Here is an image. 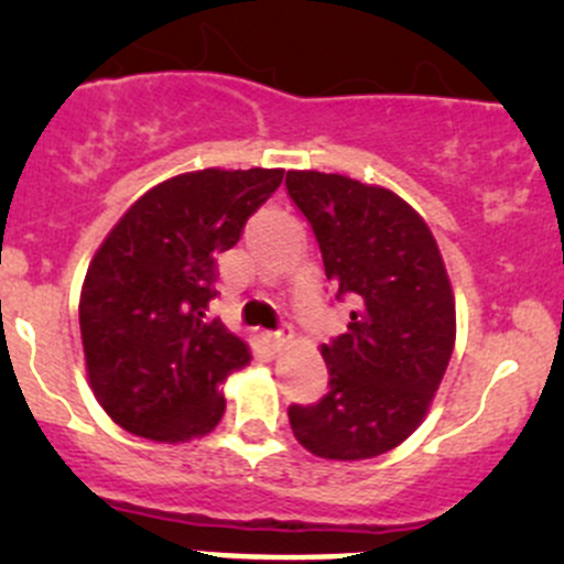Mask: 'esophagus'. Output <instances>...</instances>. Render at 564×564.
Listing matches in <instances>:
<instances>
[{"label": "esophagus", "instance_id": "esophagus-1", "mask_svg": "<svg viewBox=\"0 0 564 564\" xmlns=\"http://www.w3.org/2000/svg\"><path fill=\"white\" fill-rule=\"evenodd\" d=\"M264 340H267V346H270V349H283V346L289 344V340H292V329L289 327H278L275 333H267L264 335Z\"/></svg>", "mask_w": 564, "mask_h": 564}]
</instances>
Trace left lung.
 <instances>
[{
    "instance_id": "left-lung-1",
    "label": "left lung",
    "mask_w": 564,
    "mask_h": 564,
    "mask_svg": "<svg viewBox=\"0 0 564 564\" xmlns=\"http://www.w3.org/2000/svg\"><path fill=\"white\" fill-rule=\"evenodd\" d=\"M286 191L349 300L344 335L322 346L329 390L289 423L318 458L360 460L401 445L431 406L456 344L451 278L425 220L388 187L289 172Z\"/></svg>"
}]
</instances>
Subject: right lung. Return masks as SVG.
I'll return each mask as SVG.
<instances>
[{"label": "right lung", "instance_id": "obj_1", "mask_svg": "<svg viewBox=\"0 0 564 564\" xmlns=\"http://www.w3.org/2000/svg\"><path fill=\"white\" fill-rule=\"evenodd\" d=\"M283 169L180 174L122 215L84 278L78 322L89 384L108 417L155 442L220 423V384L250 360L246 340L207 316L215 259L278 191Z\"/></svg>", "mask_w": 564, "mask_h": 564}]
</instances>
